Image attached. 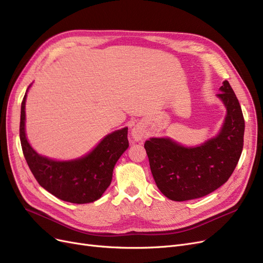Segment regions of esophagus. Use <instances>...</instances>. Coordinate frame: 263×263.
<instances>
[{
  "label": "esophagus",
  "mask_w": 263,
  "mask_h": 263,
  "mask_svg": "<svg viewBox=\"0 0 263 263\" xmlns=\"http://www.w3.org/2000/svg\"><path fill=\"white\" fill-rule=\"evenodd\" d=\"M130 134H132V138L134 141H141L146 137V133H145L144 128L140 126H135L132 129Z\"/></svg>",
  "instance_id": "esophagus-1"
}]
</instances>
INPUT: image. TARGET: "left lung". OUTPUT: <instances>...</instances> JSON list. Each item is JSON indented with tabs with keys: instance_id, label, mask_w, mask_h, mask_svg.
I'll return each instance as SVG.
<instances>
[{
	"instance_id": "left-lung-1",
	"label": "left lung",
	"mask_w": 263,
	"mask_h": 263,
	"mask_svg": "<svg viewBox=\"0 0 263 263\" xmlns=\"http://www.w3.org/2000/svg\"><path fill=\"white\" fill-rule=\"evenodd\" d=\"M216 97L226 107L219 133L203 144L186 147L169 137L145 142L151 173L158 189L172 201L203 197L227 182L239 161L243 147L245 119L228 81Z\"/></svg>"
}]
</instances>
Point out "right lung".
<instances>
[{
  "label": "right lung",
  "instance_id": "right-lung-1",
  "mask_svg": "<svg viewBox=\"0 0 263 263\" xmlns=\"http://www.w3.org/2000/svg\"><path fill=\"white\" fill-rule=\"evenodd\" d=\"M22 102L20 138L24 157L35 179L45 190L62 201L86 204L99 200L109 186L118 159L128 148V128L110 133L90 153L72 160H54L36 153L25 130L27 92Z\"/></svg>",
  "mask_w": 263,
  "mask_h": 263
}]
</instances>
